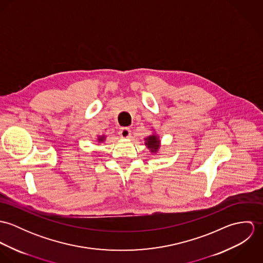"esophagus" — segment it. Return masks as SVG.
<instances>
[{"instance_id": "1", "label": "esophagus", "mask_w": 263, "mask_h": 263, "mask_svg": "<svg viewBox=\"0 0 263 263\" xmlns=\"http://www.w3.org/2000/svg\"><path fill=\"white\" fill-rule=\"evenodd\" d=\"M119 136L122 138V139H127L129 138L130 136V129L128 127H121L118 132Z\"/></svg>"}]
</instances>
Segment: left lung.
Instances as JSON below:
<instances>
[{
    "instance_id": "left-lung-1",
    "label": "left lung",
    "mask_w": 263,
    "mask_h": 263,
    "mask_svg": "<svg viewBox=\"0 0 263 263\" xmlns=\"http://www.w3.org/2000/svg\"><path fill=\"white\" fill-rule=\"evenodd\" d=\"M146 145L148 146V148H150L151 152L156 153L160 147V141L156 136H150L146 139Z\"/></svg>"
}]
</instances>
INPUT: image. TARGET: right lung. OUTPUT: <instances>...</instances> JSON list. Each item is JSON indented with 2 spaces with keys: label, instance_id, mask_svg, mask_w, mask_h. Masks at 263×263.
I'll use <instances>...</instances> for the list:
<instances>
[{
  "label": "right lung",
  "instance_id": "right-lung-1",
  "mask_svg": "<svg viewBox=\"0 0 263 263\" xmlns=\"http://www.w3.org/2000/svg\"><path fill=\"white\" fill-rule=\"evenodd\" d=\"M104 139H105V138H104V137H103V136H102V137H99V139H98V141H99V142H102V141H104Z\"/></svg>",
  "mask_w": 263,
  "mask_h": 263
}]
</instances>
